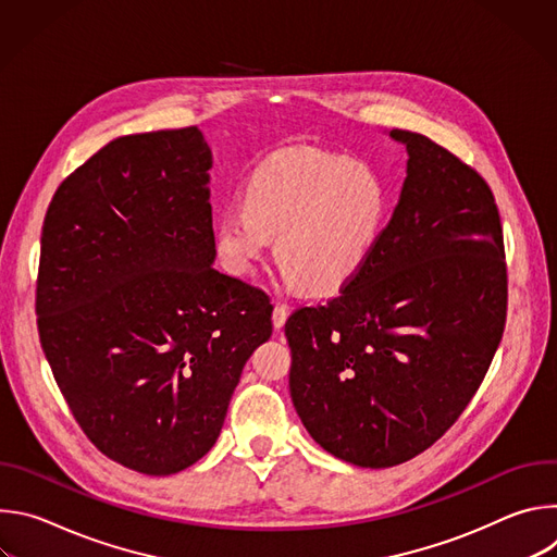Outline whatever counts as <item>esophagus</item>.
Here are the masks:
<instances>
[{
	"mask_svg": "<svg viewBox=\"0 0 557 557\" xmlns=\"http://www.w3.org/2000/svg\"><path fill=\"white\" fill-rule=\"evenodd\" d=\"M286 317H288V308H286V304L275 301V308H273V326H275V331H282V329H284V324H286Z\"/></svg>",
	"mask_w": 557,
	"mask_h": 557,
	"instance_id": "1",
	"label": "esophagus"
}]
</instances>
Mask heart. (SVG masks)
<instances>
[{"instance_id":"1","label":"heart","mask_w":557,"mask_h":557,"mask_svg":"<svg viewBox=\"0 0 557 557\" xmlns=\"http://www.w3.org/2000/svg\"><path fill=\"white\" fill-rule=\"evenodd\" d=\"M245 205L215 222V251L235 275H253L275 237L286 286L335 290L370 258L383 231L387 196L363 163L322 149H288L247 181Z\"/></svg>"}]
</instances>
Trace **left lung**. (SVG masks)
<instances>
[{
	"label": "left lung",
	"instance_id": "obj_1",
	"mask_svg": "<svg viewBox=\"0 0 557 557\" xmlns=\"http://www.w3.org/2000/svg\"><path fill=\"white\" fill-rule=\"evenodd\" d=\"M399 205L326 306L284 326L293 406L329 454L370 469L434 445L481 387L507 317L503 226L485 178L423 134Z\"/></svg>",
	"mask_w": 557,
	"mask_h": 557
}]
</instances>
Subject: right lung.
Returning <instances> with one entry per match:
<instances>
[{"mask_svg": "<svg viewBox=\"0 0 557 557\" xmlns=\"http://www.w3.org/2000/svg\"><path fill=\"white\" fill-rule=\"evenodd\" d=\"M209 170L198 127L121 136L59 185L44 220V355L97 449L147 475L213 447L273 333L269 295L213 269Z\"/></svg>", "mask_w": 557, "mask_h": 557, "instance_id": "add662e5", "label": "right lung"}]
</instances>
